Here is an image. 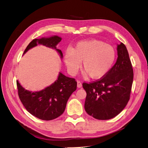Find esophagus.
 Returning <instances> with one entry per match:
<instances>
[{"label": "esophagus", "instance_id": "esophagus-1", "mask_svg": "<svg viewBox=\"0 0 148 148\" xmlns=\"http://www.w3.org/2000/svg\"><path fill=\"white\" fill-rule=\"evenodd\" d=\"M82 82H79V81H77V87L78 88H82Z\"/></svg>", "mask_w": 148, "mask_h": 148}]
</instances>
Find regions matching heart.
I'll list each match as a JSON object with an SVG mask.
<instances>
[{
	"label": "heart",
	"instance_id": "b5f03b06",
	"mask_svg": "<svg viewBox=\"0 0 148 148\" xmlns=\"http://www.w3.org/2000/svg\"><path fill=\"white\" fill-rule=\"evenodd\" d=\"M116 51L110 44L97 39L80 41L73 49L68 48L65 62L71 75L77 73L81 62L82 69L92 79H99L108 73L115 63Z\"/></svg>",
	"mask_w": 148,
	"mask_h": 148
}]
</instances>
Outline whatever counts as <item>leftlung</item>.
I'll return each mask as SVG.
<instances>
[{
  "label": "left lung",
  "instance_id": "8db88e82",
  "mask_svg": "<svg viewBox=\"0 0 148 148\" xmlns=\"http://www.w3.org/2000/svg\"><path fill=\"white\" fill-rule=\"evenodd\" d=\"M118 58L109 72L95 82L83 83L84 109L98 120H109L123 110L130 97L133 70L126 46H117Z\"/></svg>",
  "mask_w": 148,
  "mask_h": 148
}]
</instances>
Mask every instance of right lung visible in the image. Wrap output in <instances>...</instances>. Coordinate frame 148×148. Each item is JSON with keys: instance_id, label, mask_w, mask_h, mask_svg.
<instances>
[{"instance_id": "obj_1", "label": "right lung", "mask_w": 148, "mask_h": 148, "mask_svg": "<svg viewBox=\"0 0 148 148\" xmlns=\"http://www.w3.org/2000/svg\"><path fill=\"white\" fill-rule=\"evenodd\" d=\"M61 39L57 36L48 38L34 39L26 47L24 53L39 44L56 49L62 57V51L56 47ZM16 85L20 99L28 112L39 119L51 120L64 113L67 101L77 89V83L75 78L66 77L60 73L54 83L38 92L26 90L18 81Z\"/></svg>"}]
</instances>
